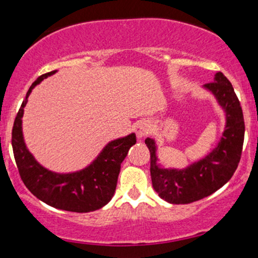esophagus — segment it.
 <instances>
[{
	"label": "esophagus",
	"mask_w": 258,
	"mask_h": 258,
	"mask_svg": "<svg viewBox=\"0 0 258 258\" xmlns=\"http://www.w3.org/2000/svg\"><path fill=\"white\" fill-rule=\"evenodd\" d=\"M135 132L136 135H137L138 139L146 137L148 133H149V123H148L147 121H139V122L136 123Z\"/></svg>",
	"instance_id": "1"
}]
</instances>
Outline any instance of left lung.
<instances>
[{
    "label": "left lung",
    "instance_id": "1",
    "mask_svg": "<svg viewBox=\"0 0 258 258\" xmlns=\"http://www.w3.org/2000/svg\"><path fill=\"white\" fill-rule=\"evenodd\" d=\"M203 87L215 97L226 117L222 137L211 152L184 168L165 167L160 164L155 139H146L153 188L170 204H189L215 193L232 178L240 161L245 123L232 84L223 74L217 73L214 82Z\"/></svg>",
    "mask_w": 258,
    "mask_h": 258
}]
</instances>
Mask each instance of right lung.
Masks as SVG:
<instances>
[{"mask_svg":"<svg viewBox=\"0 0 258 258\" xmlns=\"http://www.w3.org/2000/svg\"><path fill=\"white\" fill-rule=\"evenodd\" d=\"M58 70L37 78L29 88L24 102L18 111L12 131V147L19 174L26 188L47 205L72 212H91L102 209L116 189L121 162L130 148L136 144V135L130 133L109 142L97 158L82 170L74 172H54L35 159L28 149L23 133V115L28 98L36 86L54 75Z\"/></svg>","mask_w":258,"mask_h":258,"instance_id":"1","label":"right lung"}]
</instances>
